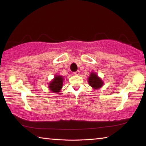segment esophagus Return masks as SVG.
Returning a JSON list of instances; mask_svg holds the SVG:
<instances>
[{
	"instance_id": "1",
	"label": "esophagus",
	"mask_w": 146,
	"mask_h": 146,
	"mask_svg": "<svg viewBox=\"0 0 146 146\" xmlns=\"http://www.w3.org/2000/svg\"><path fill=\"white\" fill-rule=\"evenodd\" d=\"M79 74H80V71H78V70L74 72V75H78Z\"/></svg>"
}]
</instances>
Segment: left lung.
<instances>
[{
    "label": "left lung",
    "instance_id": "obj_1",
    "mask_svg": "<svg viewBox=\"0 0 146 146\" xmlns=\"http://www.w3.org/2000/svg\"><path fill=\"white\" fill-rule=\"evenodd\" d=\"M88 82L90 85L94 89H98L102 87L103 82L102 79L100 78L95 73H91L90 77L88 78Z\"/></svg>",
    "mask_w": 146,
    "mask_h": 146
}]
</instances>
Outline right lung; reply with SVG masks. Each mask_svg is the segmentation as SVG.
Here are the masks:
<instances>
[{"instance_id": "obj_1", "label": "right lung", "mask_w": 146, "mask_h": 146, "mask_svg": "<svg viewBox=\"0 0 146 146\" xmlns=\"http://www.w3.org/2000/svg\"><path fill=\"white\" fill-rule=\"evenodd\" d=\"M63 78L61 76H56L53 80L49 83V88L53 93H58L62 87Z\"/></svg>"}]
</instances>
